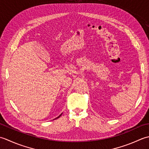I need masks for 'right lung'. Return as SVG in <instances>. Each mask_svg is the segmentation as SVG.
<instances>
[{
  "label": "right lung",
  "mask_w": 149,
  "mask_h": 149,
  "mask_svg": "<svg viewBox=\"0 0 149 149\" xmlns=\"http://www.w3.org/2000/svg\"><path fill=\"white\" fill-rule=\"evenodd\" d=\"M61 115H62V114H60V116H58V118H59V117H60V116H61Z\"/></svg>",
  "instance_id": "obj_1"
}]
</instances>
